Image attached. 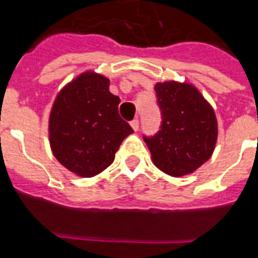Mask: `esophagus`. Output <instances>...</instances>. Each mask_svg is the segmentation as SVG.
Returning a JSON list of instances; mask_svg holds the SVG:
<instances>
[{
    "instance_id": "esophagus-1",
    "label": "esophagus",
    "mask_w": 258,
    "mask_h": 258,
    "mask_svg": "<svg viewBox=\"0 0 258 258\" xmlns=\"http://www.w3.org/2000/svg\"><path fill=\"white\" fill-rule=\"evenodd\" d=\"M131 127H132V130H134V131H138V130H139V119L132 120Z\"/></svg>"
}]
</instances>
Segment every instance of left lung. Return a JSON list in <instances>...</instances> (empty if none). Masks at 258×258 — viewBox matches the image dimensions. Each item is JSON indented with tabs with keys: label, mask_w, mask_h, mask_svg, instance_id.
Segmentation results:
<instances>
[{
	"label": "left lung",
	"mask_w": 258,
	"mask_h": 258,
	"mask_svg": "<svg viewBox=\"0 0 258 258\" xmlns=\"http://www.w3.org/2000/svg\"><path fill=\"white\" fill-rule=\"evenodd\" d=\"M154 90L163 120L155 136L144 138L153 163L172 177L196 172L216 148L219 126L215 110L189 82H157Z\"/></svg>",
	"instance_id": "1"
}]
</instances>
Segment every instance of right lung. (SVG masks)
Wrapping results in <instances>:
<instances>
[{
    "label": "right lung",
    "instance_id": "add662e5",
    "mask_svg": "<svg viewBox=\"0 0 258 258\" xmlns=\"http://www.w3.org/2000/svg\"><path fill=\"white\" fill-rule=\"evenodd\" d=\"M119 97L109 80L86 71L67 83L48 115L51 152L61 166L80 177H94L113 163L132 128L118 114Z\"/></svg>",
    "mask_w": 258,
    "mask_h": 258
}]
</instances>
